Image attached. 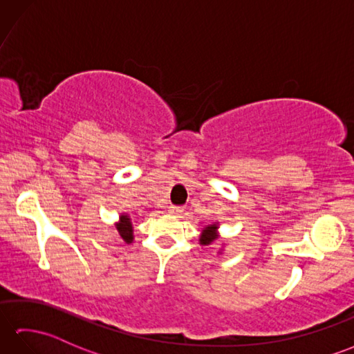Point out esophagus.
Wrapping results in <instances>:
<instances>
[{
  "mask_svg": "<svg viewBox=\"0 0 354 354\" xmlns=\"http://www.w3.org/2000/svg\"><path fill=\"white\" fill-rule=\"evenodd\" d=\"M183 212H184V208L179 207V205H170L169 207V213L173 214V216H181Z\"/></svg>",
  "mask_w": 354,
  "mask_h": 354,
  "instance_id": "esophagus-1",
  "label": "esophagus"
}]
</instances>
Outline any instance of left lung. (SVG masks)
<instances>
[{"label": "left lung", "instance_id": "1", "mask_svg": "<svg viewBox=\"0 0 354 354\" xmlns=\"http://www.w3.org/2000/svg\"><path fill=\"white\" fill-rule=\"evenodd\" d=\"M216 230L217 225H209V227L202 230V236H201V243L202 245H209L216 239Z\"/></svg>", "mask_w": 354, "mask_h": 354}]
</instances>
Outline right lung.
Segmentation results:
<instances>
[{
    "label": "right lung",
    "mask_w": 354,
    "mask_h": 354,
    "mask_svg": "<svg viewBox=\"0 0 354 354\" xmlns=\"http://www.w3.org/2000/svg\"><path fill=\"white\" fill-rule=\"evenodd\" d=\"M117 230L120 232V236H122V239L124 240V242L131 243L132 242V222L129 219V216H120V222L117 223Z\"/></svg>",
    "instance_id": "add662e5"
}]
</instances>
